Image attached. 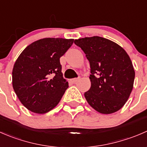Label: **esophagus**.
<instances>
[{
	"label": "esophagus",
	"mask_w": 147,
	"mask_h": 147,
	"mask_svg": "<svg viewBox=\"0 0 147 147\" xmlns=\"http://www.w3.org/2000/svg\"><path fill=\"white\" fill-rule=\"evenodd\" d=\"M80 80V78H74V79H72L71 80V81H72V83H76L78 81H79Z\"/></svg>",
	"instance_id": "esophagus-1"
}]
</instances>
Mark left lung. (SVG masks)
I'll return each mask as SVG.
<instances>
[{
    "label": "left lung",
    "instance_id": "8db88e82",
    "mask_svg": "<svg viewBox=\"0 0 147 147\" xmlns=\"http://www.w3.org/2000/svg\"><path fill=\"white\" fill-rule=\"evenodd\" d=\"M74 42L90 62L91 87L84 92L88 104L102 114L118 111L128 100L135 77L127 53L115 42L99 36Z\"/></svg>",
    "mask_w": 147,
    "mask_h": 147
}]
</instances>
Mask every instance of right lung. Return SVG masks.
<instances>
[{
	"instance_id": "obj_1",
	"label": "right lung",
	"mask_w": 147,
	"mask_h": 147,
	"mask_svg": "<svg viewBox=\"0 0 147 147\" xmlns=\"http://www.w3.org/2000/svg\"><path fill=\"white\" fill-rule=\"evenodd\" d=\"M74 39L47 38L28 45L13 69V87L21 103L38 114L53 109L61 100L68 82L62 73L60 58Z\"/></svg>"
}]
</instances>
